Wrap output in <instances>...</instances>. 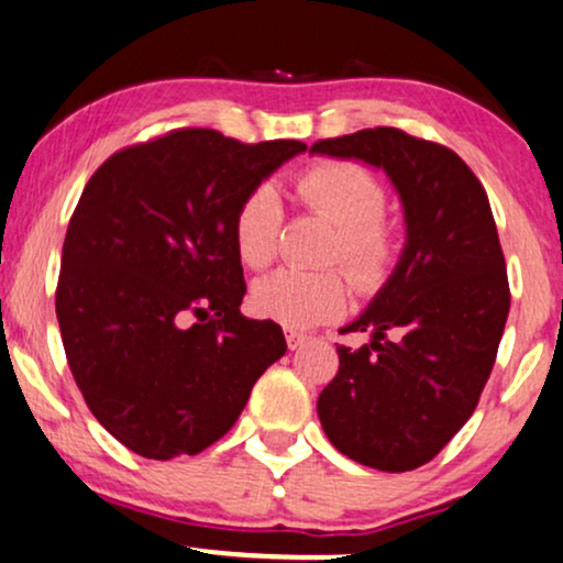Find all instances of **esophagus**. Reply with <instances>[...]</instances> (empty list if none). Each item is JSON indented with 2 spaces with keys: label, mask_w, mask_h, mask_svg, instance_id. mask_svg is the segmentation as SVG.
<instances>
[{
  "label": "esophagus",
  "mask_w": 563,
  "mask_h": 563,
  "mask_svg": "<svg viewBox=\"0 0 563 563\" xmlns=\"http://www.w3.org/2000/svg\"><path fill=\"white\" fill-rule=\"evenodd\" d=\"M306 340H309V334L296 332V329H288V327H286V342H288V350H298Z\"/></svg>",
  "instance_id": "obj_1"
}]
</instances>
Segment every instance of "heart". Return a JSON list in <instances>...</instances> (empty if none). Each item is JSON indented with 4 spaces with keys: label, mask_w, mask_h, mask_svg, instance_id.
Here are the masks:
<instances>
[{
    "label": "heart",
    "mask_w": 563,
    "mask_h": 563,
    "mask_svg": "<svg viewBox=\"0 0 563 563\" xmlns=\"http://www.w3.org/2000/svg\"><path fill=\"white\" fill-rule=\"evenodd\" d=\"M306 211L336 227L327 262H340L360 294H378L399 262V234L386 221V185L368 167L347 159H324L296 177ZM286 208L273 183H257L234 211V244L246 267L262 269L280 252ZM350 280L342 269L283 267L254 283L252 306L260 317L290 329L317 327L347 309Z\"/></svg>",
    "instance_id": "heart-1"
}]
</instances>
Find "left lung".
<instances>
[{"mask_svg":"<svg viewBox=\"0 0 563 563\" xmlns=\"http://www.w3.org/2000/svg\"><path fill=\"white\" fill-rule=\"evenodd\" d=\"M311 152L384 167L407 246L371 309L342 329L340 371L317 409L336 451L401 474L430 463L474 415L509 313V283L484 185L453 148L401 129L321 139Z\"/></svg>","mask_w":563,"mask_h":563,"instance_id":"1","label":"left lung"}]
</instances>
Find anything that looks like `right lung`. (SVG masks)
<instances>
[{
  "instance_id": "1",
  "label": "right lung",
  "mask_w": 563,
  "mask_h": 563,
  "mask_svg": "<svg viewBox=\"0 0 563 563\" xmlns=\"http://www.w3.org/2000/svg\"><path fill=\"white\" fill-rule=\"evenodd\" d=\"M303 148L175 129L89 177L66 229L56 317L89 411L129 451H206L286 355L275 321L239 313L246 283L231 223L244 195Z\"/></svg>"
}]
</instances>
